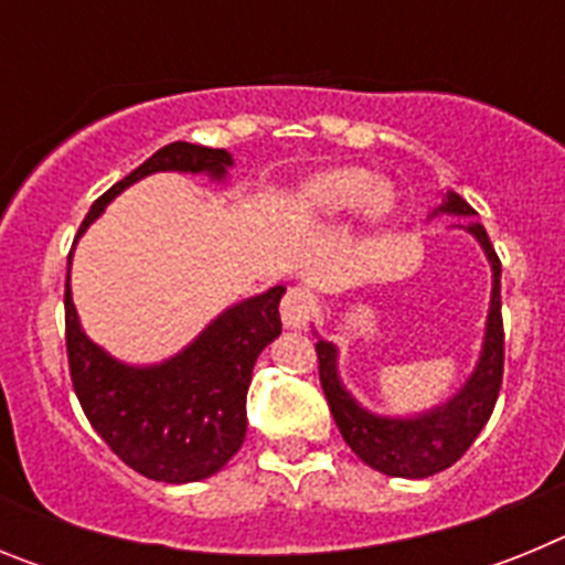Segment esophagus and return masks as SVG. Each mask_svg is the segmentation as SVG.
<instances>
[{"label": "esophagus", "mask_w": 565, "mask_h": 565, "mask_svg": "<svg viewBox=\"0 0 565 565\" xmlns=\"http://www.w3.org/2000/svg\"><path fill=\"white\" fill-rule=\"evenodd\" d=\"M311 311H313V297L306 291V288H291V291L282 297V306H279V317H282V326H286L288 331L306 328Z\"/></svg>", "instance_id": "1"}]
</instances>
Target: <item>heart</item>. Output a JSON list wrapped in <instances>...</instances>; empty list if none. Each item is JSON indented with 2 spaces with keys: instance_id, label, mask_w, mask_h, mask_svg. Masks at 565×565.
I'll return each mask as SVG.
<instances>
[{
  "instance_id": "obj_1",
  "label": "heart",
  "mask_w": 565,
  "mask_h": 565,
  "mask_svg": "<svg viewBox=\"0 0 565 565\" xmlns=\"http://www.w3.org/2000/svg\"><path fill=\"white\" fill-rule=\"evenodd\" d=\"M398 206L396 189L367 169H333L313 174L294 192V214L302 223H333L359 212L362 223L382 226Z\"/></svg>"
}]
</instances>
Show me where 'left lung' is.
<instances>
[{
    "label": "left lung",
    "mask_w": 565,
    "mask_h": 565,
    "mask_svg": "<svg viewBox=\"0 0 565 565\" xmlns=\"http://www.w3.org/2000/svg\"><path fill=\"white\" fill-rule=\"evenodd\" d=\"M447 214L463 217L452 228H461L481 246L483 257L492 271V291H489V311L483 322L481 351L476 367L469 371L463 384L450 398L433 404L427 411L387 416L364 407L339 376V348L322 339L313 328L319 356V382L326 391L328 407L333 413L344 444L362 458L367 467L393 478H430L441 469L452 467L469 444L476 441L483 424L492 416L498 391L503 379V322H501V259L489 243L487 228L476 217V209L452 189L441 192V203L433 206L427 221Z\"/></svg>",
    "instance_id": "8db88e82"
}]
</instances>
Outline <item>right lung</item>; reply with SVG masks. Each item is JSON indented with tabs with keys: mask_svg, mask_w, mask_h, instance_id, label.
<instances>
[{
	"mask_svg": "<svg viewBox=\"0 0 565 565\" xmlns=\"http://www.w3.org/2000/svg\"><path fill=\"white\" fill-rule=\"evenodd\" d=\"M232 167L234 158L226 149L167 143L93 203L78 237L124 189L149 174H206L212 183L228 186ZM70 266L73 254L67 257L64 291L70 376L98 436L127 467L152 481L192 483L221 472L246 438V393L254 362L282 333L279 299L286 286L228 306L163 362L132 364L87 337L73 306Z\"/></svg>",
	"mask_w": 565,
	"mask_h": 565,
	"instance_id": "1",
	"label": "right lung"
}]
</instances>
